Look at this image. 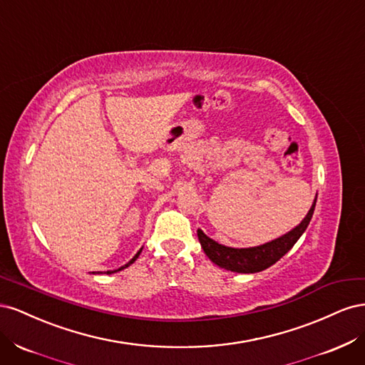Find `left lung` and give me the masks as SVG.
<instances>
[{
    "instance_id": "8db88e82",
    "label": "left lung",
    "mask_w": 365,
    "mask_h": 365,
    "mask_svg": "<svg viewBox=\"0 0 365 365\" xmlns=\"http://www.w3.org/2000/svg\"><path fill=\"white\" fill-rule=\"evenodd\" d=\"M315 210V202L309 210L306 217L302 220V224L295 227L288 235H284L279 239H275L268 244L254 247V248H230L217 244L213 239L205 236L201 230H197V237H200L201 247L204 252L208 256V259L217 267L225 268L233 272H242V274H252L259 272L269 268L277 260H280L286 252H288L295 242L300 239V236L304 233L309 222H311L312 215Z\"/></svg>"
}]
</instances>
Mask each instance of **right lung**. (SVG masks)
I'll list each match as a JSON object with an SVG mask.
<instances>
[{
	"mask_svg": "<svg viewBox=\"0 0 365 365\" xmlns=\"http://www.w3.org/2000/svg\"><path fill=\"white\" fill-rule=\"evenodd\" d=\"M140 252H141V250H140V251H138V252L135 254V256H134V257H132V260H130V262H129L128 264H125V267H121V268H118V269H115V271H108L106 274H113V272H117V271H121V269H125L126 267H129V264H130V263H134V262H135V260L138 259V256H140Z\"/></svg>",
	"mask_w": 365,
	"mask_h": 365,
	"instance_id": "right-lung-1",
	"label": "right lung"
}]
</instances>
